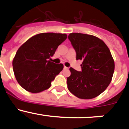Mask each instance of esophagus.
Returning <instances> with one entry per match:
<instances>
[{
  "instance_id": "1",
  "label": "esophagus",
  "mask_w": 129,
  "mask_h": 129,
  "mask_svg": "<svg viewBox=\"0 0 129 129\" xmlns=\"http://www.w3.org/2000/svg\"><path fill=\"white\" fill-rule=\"evenodd\" d=\"M69 69V67H66V66H64V67H63V69H65V70H66V69Z\"/></svg>"
}]
</instances>
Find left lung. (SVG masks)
<instances>
[{"instance_id":"1","label":"left lung","mask_w":129,"mask_h":129,"mask_svg":"<svg viewBox=\"0 0 129 129\" xmlns=\"http://www.w3.org/2000/svg\"><path fill=\"white\" fill-rule=\"evenodd\" d=\"M68 38L76 52V59L83 60L81 72L70 68L69 90L79 99L95 98L107 88L112 79L115 64L110 50L103 40L92 35L71 33Z\"/></svg>"}]
</instances>
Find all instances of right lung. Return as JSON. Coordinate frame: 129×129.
<instances>
[{"instance_id":"1","label":"right lung","mask_w":129,"mask_h":129,"mask_svg":"<svg viewBox=\"0 0 129 129\" xmlns=\"http://www.w3.org/2000/svg\"><path fill=\"white\" fill-rule=\"evenodd\" d=\"M66 34L41 33L27 40L19 47L12 61L14 75L27 91L39 93L49 89L51 82L62 71L63 65L49 60Z\"/></svg>"}]
</instances>
